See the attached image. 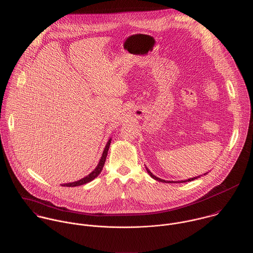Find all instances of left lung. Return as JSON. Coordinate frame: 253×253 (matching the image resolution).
<instances>
[{
	"label": "left lung",
	"instance_id": "obj_1",
	"mask_svg": "<svg viewBox=\"0 0 253 253\" xmlns=\"http://www.w3.org/2000/svg\"><path fill=\"white\" fill-rule=\"evenodd\" d=\"M146 169H147V171H148V173L150 174V176L153 178L154 180H156V181H159V182H163V183H184V182H191V181H193V180H195V179H198V178H200L201 176H198V177H194V178H190V179H188V180H185V181H165V180H162V179H160V178H158V177H156V176H154L153 174H152V172L146 167ZM206 174V173H205ZM204 174V175H205Z\"/></svg>",
	"mask_w": 253,
	"mask_h": 253
}]
</instances>
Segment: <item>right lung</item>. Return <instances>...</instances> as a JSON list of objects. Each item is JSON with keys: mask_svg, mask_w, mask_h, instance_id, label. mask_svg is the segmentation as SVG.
<instances>
[{"mask_svg": "<svg viewBox=\"0 0 253 253\" xmlns=\"http://www.w3.org/2000/svg\"><path fill=\"white\" fill-rule=\"evenodd\" d=\"M110 143H111V139L108 140V142H107V144H106V146H105V148L103 150V152H102L100 162L97 165V167L94 169V171H92L88 176L84 177L83 179H81L79 181L72 182V183H67V184H62L61 186H63V187H77V186H81V185L87 184V183L91 182L92 180H94L95 178H97L99 176V174L101 173L102 168H103V165H104V162H105V159H106V156H107V152H108Z\"/></svg>", "mask_w": 253, "mask_h": 253, "instance_id": "add662e5", "label": "right lung"}]
</instances>
